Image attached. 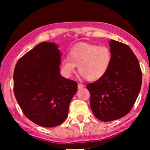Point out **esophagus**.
Segmentation results:
<instances>
[{"instance_id": "esophagus-1", "label": "esophagus", "mask_w": 150, "mask_h": 150, "mask_svg": "<svg viewBox=\"0 0 150 150\" xmlns=\"http://www.w3.org/2000/svg\"><path fill=\"white\" fill-rule=\"evenodd\" d=\"M84 87V86L83 84H81V83H78V89H81V88H83Z\"/></svg>"}]
</instances>
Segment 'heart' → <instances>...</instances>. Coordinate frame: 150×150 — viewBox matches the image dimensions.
Instances as JSON below:
<instances>
[{"mask_svg": "<svg viewBox=\"0 0 150 150\" xmlns=\"http://www.w3.org/2000/svg\"><path fill=\"white\" fill-rule=\"evenodd\" d=\"M112 62V53L106 46L82 43L69 51L68 57L62 59L60 70L65 78H70L76 70L83 78L96 81L107 73Z\"/></svg>", "mask_w": 150, "mask_h": 150, "instance_id": "obj_1", "label": "heart"}]
</instances>
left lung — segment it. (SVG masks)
<instances>
[{"instance_id": "left-lung-1", "label": "left lung", "mask_w": 150, "mask_h": 150, "mask_svg": "<svg viewBox=\"0 0 150 150\" xmlns=\"http://www.w3.org/2000/svg\"><path fill=\"white\" fill-rule=\"evenodd\" d=\"M110 43L112 62L107 73L87 85L91 108L96 118L109 122L126 115L137 100L142 82L139 63L132 50L116 40Z\"/></svg>"}]
</instances>
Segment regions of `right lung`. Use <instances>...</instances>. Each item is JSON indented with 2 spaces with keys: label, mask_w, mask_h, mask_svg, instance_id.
Here are the masks:
<instances>
[{
  "label": "right lung",
  "mask_w": 150,
  "mask_h": 150,
  "mask_svg": "<svg viewBox=\"0 0 150 150\" xmlns=\"http://www.w3.org/2000/svg\"><path fill=\"white\" fill-rule=\"evenodd\" d=\"M51 42L39 43L18 60L13 92L25 115L37 125L55 127L67 117L78 89L75 81L60 75L62 54Z\"/></svg>",
  "instance_id": "right-lung-1"
}]
</instances>
